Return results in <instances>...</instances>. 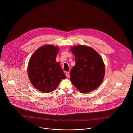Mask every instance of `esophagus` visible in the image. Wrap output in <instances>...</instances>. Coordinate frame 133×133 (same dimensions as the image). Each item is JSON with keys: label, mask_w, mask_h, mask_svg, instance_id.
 Wrapping results in <instances>:
<instances>
[{"label": "esophagus", "mask_w": 133, "mask_h": 133, "mask_svg": "<svg viewBox=\"0 0 133 133\" xmlns=\"http://www.w3.org/2000/svg\"><path fill=\"white\" fill-rule=\"evenodd\" d=\"M65 75H66V76L68 78H69V77H70V72H66Z\"/></svg>", "instance_id": "34e87169"}]
</instances>
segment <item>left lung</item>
Returning a JSON list of instances; mask_svg holds the SVG:
<instances>
[{"label": "left lung", "instance_id": "left-lung-1", "mask_svg": "<svg viewBox=\"0 0 133 133\" xmlns=\"http://www.w3.org/2000/svg\"><path fill=\"white\" fill-rule=\"evenodd\" d=\"M76 64L71 71L72 83L81 93L96 89L103 81L105 65L102 58L92 48L78 45L71 48Z\"/></svg>", "mask_w": 133, "mask_h": 133}]
</instances>
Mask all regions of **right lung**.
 I'll use <instances>...</instances> for the list:
<instances>
[{"instance_id": "add662e5", "label": "right lung", "mask_w": 133, "mask_h": 133, "mask_svg": "<svg viewBox=\"0 0 133 133\" xmlns=\"http://www.w3.org/2000/svg\"><path fill=\"white\" fill-rule=\"evenodd\" d=\"M59 48L45 45L33 54L29 62L28 73L30 80L36 89L42 93L53 92L65 78L60 63L56 60Z\"/></svg>"}]
</instances>
